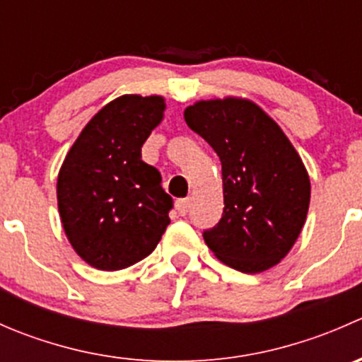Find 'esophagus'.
Wrapping results in <instances>:
<instances>
[{
	"label": "esophagus",
	"instance_id": "obj_1",
	"mask_svg": "<svg viewBox=\"0 0 362 362\" xmlns=\"http://www.w3.org/2000/svg\"><path fill=\"white\" fill-rule=\"evenodd\" d=\"M191 210V199L185 198V199H178L177 202V211L180 215H187V211Z\"/></svg>",
	"mask_w": 362,
	"mask_h": 362
}]
</instances>
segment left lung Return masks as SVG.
I'll return each instance as SVG.
<instances>
[{"instance_id": "left-lung-1", "label": "left lung", "mask_w": 362, "mask_h": 362, "mask_svg": "<svg viewBox=\"0 0 362 362\" xmlns=\"http://www.w3.org/2000/svg\"><path fill=\"white\" fill-rule=\"evenodd\" d=\"M184 117L222 164L224 211L203 233L208 249L242 273L279 264L298 240L310 204L308 171L289 138L242 98L198 101Z\"/></svg>"}]
</instances>
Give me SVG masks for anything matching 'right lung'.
<instances>
[{
    "label": "right lung",
    "mask_w": 362,
    "mask_h": 362,
    "mask_svg": "<svg viewBox=\"0 0 362 362\" xmlns=\"http://www.w3.org/2000/svg\"><path fill=\"white\" fill-rule=\"evenodd\" d=\"M160 96L124 94L87 122L57 177V206L69 243L93 268L124 269L152 254L173 199L141 147L163 120Z\"/></svg>",
    "instance_id": "right-lung-1"
}]
</instances>
